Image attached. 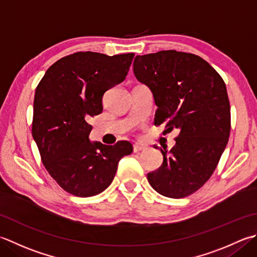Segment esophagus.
Segmentation results:
<instances>
[{
	"label": "esophagus",
	"mask_w": 257,
	"mask_h": 257,
	"mask_svg": "<svg viewBox=\"0 0 257 257\" xmlns=\"http://www.w3.org/2000/svg\"><path fill=\"white\" fill-rule=\"evenodd\" d=\"M147 149V147H146L145 145H140V144H136L134 145V153H140L143 152V150Z\"/></svg>",
	"instance_id": "obj_1"
}]
</instances>
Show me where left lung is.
Wrapping results in <instances>:
<instances>
[{
  "instance_id": "1",
  "label": "left lung",
  "mask_w": 257,
  "mask_h": 257,
  "mask_svg": "<svg viewBox=\"0 0 257 257\" xmlns=\"http://www.w3.org/2000/svg\"><path fill=\"white\" fill-rule=\"evenodd\" d=\"M134 73L154 94L155 124L179 132L172 149L160 148L163 165L147 175L148 182L166 197H186L209 179L228 143L230 105L224 80L198 55L175 50L137 55Z\"/></svg>"
}]
</instances>
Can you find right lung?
<instances>
[{"instance_id":"1","label":"right lung","mask_w":257,"mask_h":257,"mask_svg":"<svg viewBox=\"0 0 257 257\" xmlns=\"http://www.w3.org/2000/svg\"><path fill=\"white\" fill-rule=\"evenodd\" d=\"M134 53L77 52L50 67L35 90L32 136L50 176L78 197L102 193L133 145L90 142L89 120L102 112L104 92L122 82Z\"/></svg>"}]
</instances>
